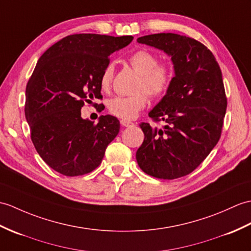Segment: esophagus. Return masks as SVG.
<instances>
[{"label": "esophagus", "mask_w": 251, "mask_h": 251, "mask_svg": "<svg viewBox=\"0 0 251 251\" xmlns=\"http://www.w3.org/2000/svg\"><path fill=\"white\" fill-rule=\"evenodd\" d=\"M121 124L125 127H130L135 125V123H132L131 121H128V120H121Z\"/></svg>", "instance_id": "esophagus-1"}]
</instances>
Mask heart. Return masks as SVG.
<instances>
[{
  "instance_id": "heart-1",
  "label": "heart",
  "mask_w": 251,
  "mask_h": 251,
  "mask_svg": "<svg viewBox=\"0 0 251 251\" xmlns=\"http://www.w3.org/2000/svg\"><path fill=\"white\" fill-rule=\"evenodd\" d=\"M129 63L140 78L136 91L131 96H116L108 101V110L122 120H132L145 108L148 94L153 98L164 97L170 90L173 81V69L167 63H159L158 56L148 50H138L129 56ZM114 75L113 64H108L99 78V86L104 93L111 89Z\"/></svg>"
}]
</instances>
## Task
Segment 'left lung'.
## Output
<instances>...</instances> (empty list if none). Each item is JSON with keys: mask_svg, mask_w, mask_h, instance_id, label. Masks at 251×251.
<instances>
[{"mask_svg": "<svg viewBox=\"0 0 251 251\" xmlns=\"http://www.w3.org/2000/svg\"><path fill=\"white\" fill-rule=\"evenodd\" d=\"M137 40L164 50L176 72L170 90L149 113L165 125L140 124L144 140L137 162L151 176L176 179L199 167L219 141L226 110L223 74L211 50L191 37L158 33Z\"/></svg>", "mask_w": 251, "mask_h": 251, "instance_id": "obj_1", "label": "left lung"}]
</instances>
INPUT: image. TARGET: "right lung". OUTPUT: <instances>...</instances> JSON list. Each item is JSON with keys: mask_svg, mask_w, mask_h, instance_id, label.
<instances>
[{"mask_svg": "<svg viewBox=\"0 0 251 251\" xmlns=\"http://www.w3.org/2000/svg\"><path fill=\"white\" fill-rule=\"evenodd\" d=\"M132 38L73 34L39 57L26 84L25 112L35 149L54 171L79 176L100 165L108 144L120 131V122L107 114L95 124L81 118V108L84 103L101 107L93 102L102 99L100 75L110 55Z\"/></svg>", "mask_w": 251, "mask_h": 251, "instance_id": "obj_1", "label": "right lung"}]
</instances>
